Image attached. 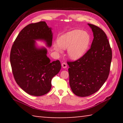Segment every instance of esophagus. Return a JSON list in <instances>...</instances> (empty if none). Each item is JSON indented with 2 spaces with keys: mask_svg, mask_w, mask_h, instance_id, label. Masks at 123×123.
Instances as JSON below:
<instances>
[{
  "mask_svg": "<svg viewBox=\"0 0 123 123\" xmlns=\"http://www.w3.org/2000/svg\"><path fill=\"white\" fill-rule=\"evenodd\" d=\"M62 66L63 68H66L67 67V64L66 62H63V63H62Z\"/></svg>",
  "mask_w": 123,
  "mask_h": 123,
  "instance_id": "esophagus-1",
  "label": "esophagus"
}]
</instances>
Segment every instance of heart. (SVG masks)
Returning a JSON list of instances; mask_svg holds the SVG:
<instances>
[{
    "instance_id": "heart-1",
    "label": "heart",
    "mask_w": 123,
    "mask_h": 123,
    "mask_svg": "<svg viewBox=\"0 0 123 123\" xmlns=\"http://www.w3.org/2000/svg\"><path fill=\"white\" fill-rule=\"evenodd\" d=\"M90 36L87 32L74 30L61 35L57 43L54 44V48L57 53H62V48L67 49V53L72 59L76 60L82 56L88 47Z\"/></svg>"
}]
</instances>
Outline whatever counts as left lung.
<instances>
[{"instance_id": "8db88e82", "label": "left lung", "mask_w": 123, "mask_h": 123, "mask_svg": "<svg viewBox=\"0 0 123 123\" xmlns=\"http://www.w3.org/2000/svg\"><path fill=\"white\" fill-rule=\"evenodd\" d=\"M94 38L91 48L74 61H67L72 91L79 97H87L99 90L109 77L112 49L105 32L99 27L88 24Z\"/></svg>"}]
</instances>
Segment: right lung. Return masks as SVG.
Instances as JSON below:
<instances>
[{
	"label": "right lung",
	"instance_id": "add662e5",
	"mask_svg": "<svg viewBox=\"0 0 123 123\" xmlns=\"http://www.w3.org/2000/svg\"><path fill=\"white\" fill-rule=\"evenodd\" d=\"M37 39L51 46L53 34L45 22L30 24L22 29L12 45L10 58L17 84L29 94L41 96L50 90L51 79L61 65L59 60L51 62L44 48H37Z\"/></svg>",
	"mask_w": 123,
	"mask_h": 123
}]
</instances>
